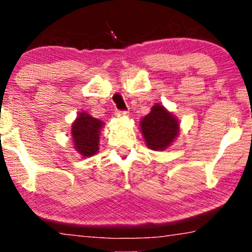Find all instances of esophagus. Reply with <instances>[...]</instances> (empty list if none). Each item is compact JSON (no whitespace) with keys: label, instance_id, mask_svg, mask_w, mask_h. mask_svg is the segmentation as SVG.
I'll return each mask as SVG.
<instances>
[{"label":"esophagus","instance_id":"1","mask_svg":"<svg viewBox=\"0 0 252 252\" xmlns=\"http://www.w3.org/2000/svg\"><path fill=\"white\" fill-rule=\"evenodd\" d=\"M128 114H129V111H126V110H117V111H116V116L117 117L126 116Z\"/></svg>","mask_w":252,"mask_h":252}]
</instances>
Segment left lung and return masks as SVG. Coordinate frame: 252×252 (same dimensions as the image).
Returning <instances> with one entry per match:
<instances>
[{"label":"left lung","mask_w":252,"mask_h":252,"mask_svg":"<svg viewBox=\"0 0 252 252\" xmlns=\"http://www.w3.org/2000/svg\"><path fill=\"white\" fill-rule=\"evenodd\" d=\"M141 130L152 150H164L179 134V122L162 105L156 104L141 121Z\"/></svg>","instance_id":"1"}]
</instances>
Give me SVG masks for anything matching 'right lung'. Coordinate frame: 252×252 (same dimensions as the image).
I'll return each mask as SVG.
<instances>
[{
  "instance_id": "right-lung-1",
  "label": "right lung",
  "mask_w": 252,
  "mask_h": 252,
  "mask_svg": "<svg viewBox=\"0 0 252 252\" xmlns=\"http://www.w3.org/2000/svg\"><path fill=\"white\" fill-rule=\"evenodd\" d=\"M102 121L82 112L72 126V137L76 149L85 158L94 155L98 152L99 130L102 128Z\"/></svg>"
}]
</instances>
